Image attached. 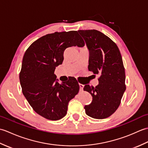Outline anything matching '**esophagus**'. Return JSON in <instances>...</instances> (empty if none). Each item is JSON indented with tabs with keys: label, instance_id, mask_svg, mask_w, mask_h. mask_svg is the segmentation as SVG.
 <instances>
[{
	"label": "esophagus",
	"instance_id": "34e87169",
	"mask_svg": "<svg viewBox=\"0 0 148 148\" xmlns=\"http://www.w3.org/2000/svg\"><path fill=\"white\" fill-rule=\"evenodd\" d=\"M79 88H80V90L82 91L83 90V88H84V85L82 84H79Z\"/></svg>",
	"mask_w": 148,
	"mask_h": 148
}]
</instances>
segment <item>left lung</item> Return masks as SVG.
Listing matches in <instances>:
<instances>
[{
  "label": "left lung",
  "instance_id": "obj_1",
  "mask_svg": "<svg viewBox=\"0 0 148 148\" xmlns=\"http://www.w3.org/2000/svg\"><path fill=\"white\" fill-rule=\"evenodd\" d=\"M78 33L89 51V71L100 76L95 88L89 84L84 87L92 96V102L84 106L86 114L95 119H104L116 111L126 90L121 53L117 45L98 30H78Z\"/></svg>",
  "mask_w": 148,
  "mask_h": 148
}]
</instances>
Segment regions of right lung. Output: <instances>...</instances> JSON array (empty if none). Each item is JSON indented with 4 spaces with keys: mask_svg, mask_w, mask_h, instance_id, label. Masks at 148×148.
<instances>
[{
    "mask_svg": "<svg viewBox=\"0 0 148 148\" xmlns=\"http://www.w3.org/2000/svg\"><path fill=\"white\" fill-rule=\"evenodd\" d=\"M76 46H84L77 31L55 32L36 40L24 54L20 74L22 92L34 111L50 120L64 118L69 101L79 92L74 77L60 84L54 74L65 50Z\"/></svg>",
    "mask_w": 148,
    "mask_h": 148,
    "instance_id": "right-lung-1",
    "label": "right lung"
}]
</instances>
